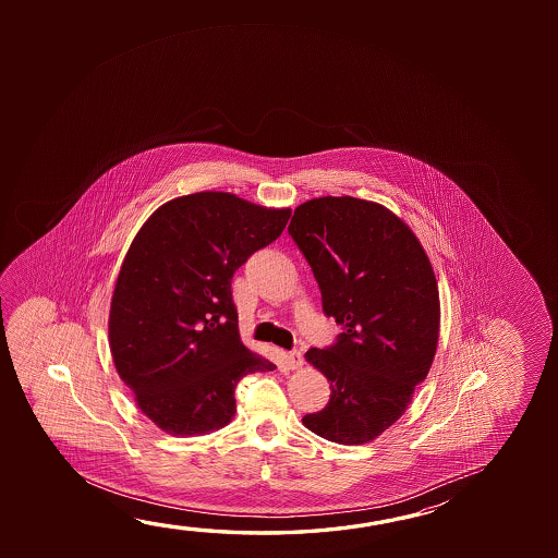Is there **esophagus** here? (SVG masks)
<instances>
[{
	"mask_svg": "<svg viewBox=\"0 0 558 558\" xmlns=\"http://www.w3.org/2000/svg\"><path fill=\"white\" fill-rule=\"evenodd\" d=\"M286 364L290 369H300L303 366V356L300 350H292V352H286Z\"/></svg>",
	"mask_w": 558,
	"mask_h": 558,
	"instance_id": "1",
	"label": "esophagus"
}]
</instances>
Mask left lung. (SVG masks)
Segmentation results:
<instances>
[{"label":"left lung","instance_id":"left-lung-1","mask_svg":"<svg viewBox=\"0 0 558 558\" xmlns=\"http://www.w3.org/2000/svg\"><path fill=\"white\" fill-rule=\"evenodd\" d=\"M288 233L319 283L325 315L344 332L307 350L330 399L305 428L342 446L381 436L409 409L439 337V292L418 238L377 202L323 196L293 211Z\"/></svg>","mask_w":558,"mask_h":558}]
</instances>
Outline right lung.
<instances>
[{
	"instance_id": "obj_1",
	"label": "right lung",
	"mask_w": 558,
	"mask_h": 558,
	"mask_svg": "<svg viewBox=\"0 0 558 558\" xmlns=\"http://www.w3.org/2000/svg\"><path fill=\"white\" fill-rule=\"evenodd\" d=\"M290 216L204 191L165 202L137 231L110 300L109 347L157 428L183 438L223 428L241 377L275 369L241 342L231 278Z\"/></svg>"
}]
</instances>
